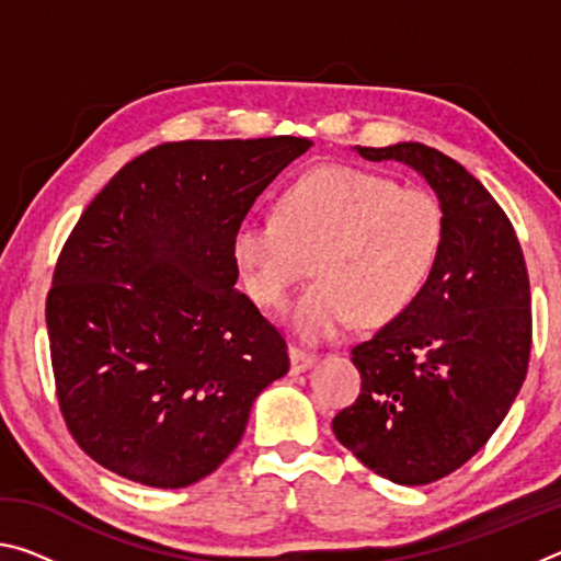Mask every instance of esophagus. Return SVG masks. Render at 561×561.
I'll list each match as a JSON object with an SVG mask.
<instances>
[{"label": "esophagus", "mask_w": 561, "mask_h": 561, "mask_svg": "<svg viewBox=\"0 0 561 561\" xmlns=\"http://www.w3.org/2000/svg\"><path fill=\"white\" fill-rule=\"evenodd\" d=\"M289 360H291V374H301L311 368L319 360L317 354H311V351H304L299 346H291L289 348Z\"/></svg>", "instance_id": "34e87169"}]
</instances>
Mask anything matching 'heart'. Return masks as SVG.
I'll return each instance as SVG.
<instances>
[{"label":"heart","instance_id":"heart-1","mask_svg":"<svg viewBox=\"0 0 561 561\" xmlns=\"http://www.w3.org/2000/svg\"><path fill=\"white\" fill-rule=\"evenodd\" d=\"M445 213L421 187L351 165H319L282 190L274 220L234 230L232 257L250 297L284 309L314 260L319 282L289 324L307 344L360 327H383L421 297L440 257Z\"/></svg>","mask_w":561,"mask_h":561}]
</instances>
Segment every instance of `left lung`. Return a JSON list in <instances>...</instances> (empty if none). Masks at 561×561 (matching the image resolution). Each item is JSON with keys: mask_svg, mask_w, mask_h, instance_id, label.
I'll use <instances>...</instances> for the list:
<instances>
[{"mask_svg": "<svg viewBox=\"0 0 561 561\" xmlns=\"http://www.w3.org/2000/svg\"><path fill=\"white\" fill-rule=\"evenodd\" d=\"M356 150L428 180L445 240L411 309L351 348L360 393L331 428L368 470L398 485H428L490 440L525 383L527 264L510 217L458 160L423 144Z\"/></svg>", "mask_w": 561, "mask_h": 561, "instance_id": "obj_1", "label": "left lung"}]
</instances>
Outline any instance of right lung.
<instances>
[{
  "instance_id": "right-lung-1",
  "label": "right lung",
  "mask_w": 561,
  "mask_h": 561,
  "mask_svg": "<svg viewBox=\"0 0 561 561\" xmlns=\"http://www.w3.org/2000/svg\"><path fill=\"white\" fill-rule=\"evenodd\" d=\"M309 138L180 140L93 197L56 260L46 329L71 438L148 488L203 480L289 371L287 341L234 289V230Z\"/></svg>"
}]
</instances>
